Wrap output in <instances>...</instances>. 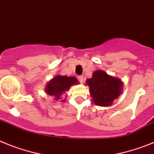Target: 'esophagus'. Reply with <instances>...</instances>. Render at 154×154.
I'll use <instances>...</instances> for the list:
<instances>
[{"mask_svg": "<svg viewBox=\"0 0 154 154\" xmlns=\"http://www.w3.org/2000/svg\"><path fill=\"white\" fill-rule=\"evenodd\" d=\"M78 79H79V81L81 82V83H82V82H83V77H82V75L78 76Z\"/></svg>", "mask_w": 154, "mask_h": 154, "instance_id": "34e87169", "label": "esophagus"}]
</instances>
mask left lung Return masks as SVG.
<instances>
[{
	"mask_svg": "<svg viewBox=\"0 0 154 154\" xmlns=\"http://www.w3.org/2000/svg\"><path fill=\"white\" fill-rule=\"evenodd\" d=\"M89 93L94 103L99 106H109L117 99L123 90V82L118 78L109 75L103 70L92 73V77L86 80Z\"/></svg>",
	"mask_w": 154,
	"mask_h": 154,
	"instance_id": "8db88e82",
	"label": "left lung"
}]
</instances>
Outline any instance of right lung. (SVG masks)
Wrapping results in <instances>:
<instances>
[{
  "label": "right lung",
  "mask_w": 154,
  "mask_h": 154,
  "mask_svg": "<svg viewBox=\"0 0 154 154\" xmlns=\"http://www.w3.org/2000/svg\"><path fill=\"white\" fill-rule=\"evenodd\" d=\"M79 83L78 79L74 76H66V75H58L55 76V78L50 80L45 87V92L49 96H55L56 101L62 99L61 96L65 94L67 90H69L72 85H78ZM64 102L65 99L61 100Z\"/></svg>",
  "instance_id": "1"
}]
</instances>
